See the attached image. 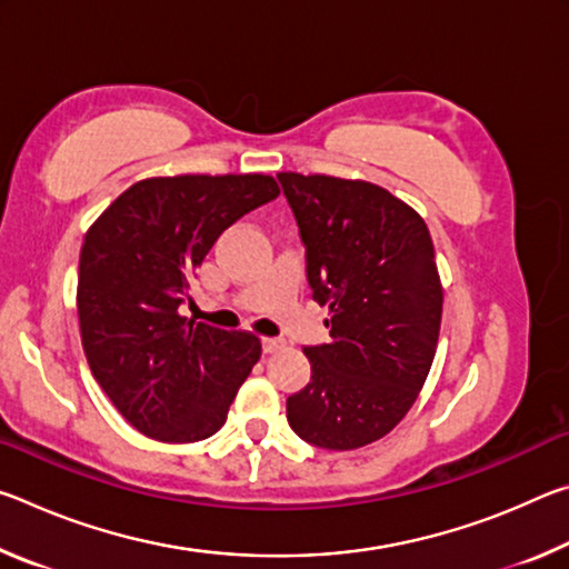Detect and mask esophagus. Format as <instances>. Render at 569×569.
Wrapping results in <instances>:
<instances>
[{"mask_svg":"<svg viewBox=\"0 0 569 569\" xmlns=\"http://www.w3.org/2000/svg\"><path fill=\"white\" fill-rule=\"evenodd\" d=\"M283 341L281 339H263V351L266 353H276V351H281L283 349Z\"/></svg>","mask_w":569,"mask_h":569,"instance_id":"1","label":"esophagus"}]
</instances>
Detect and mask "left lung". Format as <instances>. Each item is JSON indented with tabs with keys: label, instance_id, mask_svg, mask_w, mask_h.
<instances>
[{
	"label": "left lung",
	"instance_id": "8db88e82",
	"mask_svg": "<svg viewBox=\"0 0 569 569\" xmlns=\"http://www.w3.org/2000/svg\"><path fill=\"white\" fill-rule=\"evenodd\" d=\"M306 243L329 343L308 346L311 381L286 401L308 445L349 451L387 437L413 407L437 353L441 288L423 218L369 180L278 172Z\"/></svg>",
	"mask_w": 569,
	"mask_h": 569
}]
</instances>
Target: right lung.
<instances>
[{
  "label": "right lung",
  "instance_id": "add662e5",
  "mask_svg": "<svg viewBox=\"0 0 569 569\" xmlns=\"http://www.w3.org/2000/svg\"><path fill=\"white\" fill-rule=\"evenodd\" d=\"M278 192L263 172L146 178L84 236L82 349L114 409L146 437L166 445L213 437L261 359L256 333L188 321L180 303L218 236Z\"/></svg>",
  "mask_w": 569,
  "mask_h": 569
}]
</instances>
